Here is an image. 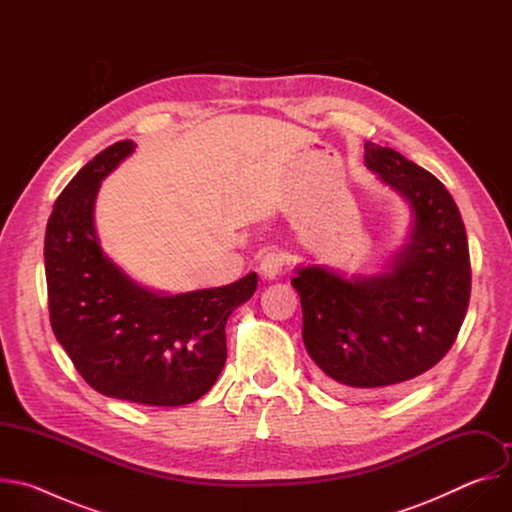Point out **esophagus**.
I'll return each mask as SVG.
<instances>
[{"mask_svg": "<svg viewBox=\"0 0 512 512\" xmlns=\"http://www.w3.org/2000/svg\"><path fill=\"white\" fill-rule=\"evenodd\" d=\"M283 269H285V257L279 253H265L257 265V271L263 279H275Z\"/></svg>", "mask_w": 512, "mask_h": 512, "instance_id": "obj_1", "label": "esophagus"}]
</instances>
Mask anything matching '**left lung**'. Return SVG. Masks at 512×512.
<instances>
[{
	"instance_id": "8db88e82",
	"label": "left lung",
	"mask_w": 512,
	"mask_h": 512,
	"mask_svg": "<svg viewBox=\"0 0 512 512\" xmlns=\"http://www.w3.org/2000/svg\"><path fill=\"white\" fill-rule=\"evenodd\" d=\"M364 164L411 206L409 241L385 273L362 277L300 267L291 285L304 314V344L342 395L397 393L440 362L470 302V253L446 186L383 145L364 143Z\"/></svg>"
}]
</instances>
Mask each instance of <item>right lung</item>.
Instances as JSON below:
<instances>
[{
  "instance_id": "1",
  "label": "right lung",
  "mask_w": 512,
  "mask_h": 512,
  "mask_svg": "<svg viewBox=\"0 0 512 512\" xmlns=\"http://www.w3.org/2000/svg\"><path fill=\"white\" fill-rule=\"evenodd\" d=\"M135 143L117 141L68 182L44 239L48 310L56 340L101 395L180 407L212 389L227 360L225 326L257 289V273L188 294H156L101 249L95 198Z\"/></svg>"
}]
</instances>
